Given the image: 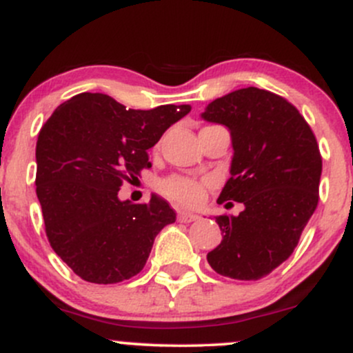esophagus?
I'll return each instance as SVG.
<instances>
[{
	"mask_svg": "<svg viewBox=\"0 0 353 353\" xmlns=\"http://www.w3.org/2000/svg\"><path fill=\"white\" fill-rule=\"evenodd\" d=\"M177 221H179V222H185V224H188V222H196V221H199V216H196V214L185 212V210H179V212H177Z\"/></svg>",
	"mask_w": 353,
	"mask_h": 353,
	"instance_id": "1",
	"label": "esophagus"
}]
</instances>
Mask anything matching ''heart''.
Returning a JSON list of instances; mask_svg holds the SVG:
<instances>
[{
  "label": "heart",
  "instance_id": "obj_1",
  "mask_svg": "<svg viewBox=\"0 0 353 353\" xmlns=\"http://www.w3.org/2000/svg\"><path fill=\"white\" fill-rule=\"evenodd\" d=\"M208 188L209 181L188 176H177V174L165 177L159 184V190L168 199L177 202L181 205H188V208L201 204Z\"/></svg>",
  "mask_w": 353,
  "mask_h": 353
}]
</instances>
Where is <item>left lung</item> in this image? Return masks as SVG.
Instances as JSON below:
<instances>
[{"mask_svg":"<svg viewBox=\"0 0 353 353\" xmlns=\"http://www.w3.org/2000/svg\"><path fill=\"white\" fill-rule=\"evenodd\" d=\"M202 117L232 136L230 177L217 202L245 208L237 217H216L222 241L208 262L224 277L259 281L292 255L317 209V139L294 104L252 86L212 101Z\"/></svg>","mask_w":353,"mask_h":353,"instance_id":"obj_1","label":"left lung"}]
</instances>
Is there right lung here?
Masks as SVG:
<instances>
[{
    "label": "right lung",
    "mask_w": 353,
    "mask_h": 353,
    "mask_svg": "<svg viewBox=\"0 0 353 353\" xmlns=\"http://www.w3.org/2000/svg\"><path fill=\"white\" fill-rule=\"evenodd\" d=\"M190 111L165 104L125 109L81 92L52 112L36 143V196L56 254L83 281L117 283L143 270L161 229L176 221L168 201H119L123 182L151 168L148 149Z\"/></svg>",
    "instance_id": "1"
}]
</instances>
